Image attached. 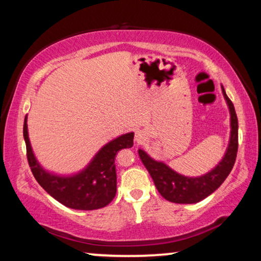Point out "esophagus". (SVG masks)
Returning a JSON list of instances; mask_svg holds the SVG:
<instances>
[{
	"label": "esophagus",
	"mask_w": 261,
	"mask_h": 261,
	"mask_svg": "<svg viewBox=\"0 0 261 261\" xmlns=\"http://www.w3.org/2000/svg\"><path fill=\"white\" fill-rule=\"evenodd\" d=\"M145 140H147V134H145L143 130L136 131V134H135V141H136L137 143H143Z\"/></svg>",
	"instance_id": "obj_1"
}]
</instances>
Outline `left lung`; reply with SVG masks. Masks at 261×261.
<instances>
[{
	"mask_svg": "<svg viewBox=\"0 0 261 261\" xmlns=\"http://www.w3.org/2000/svg\"><path fill=\"white\" fill-rule=\"evenodd\" d=\"M222 92L230 111V141H229L224 158L213 171L197 178H189V176L178 174L166 163L152 160L142 149L138 150V155L154 180L160 194L172 203L193 204L203 200L223 184L234 167L239 147V123L234 105L225 94L223 87H222Z\"/></svg>",
	"mask_w": 261,
	"mask_h": 261,
	"instance_id": "left-lung-1",
	"label": "left lung"
}]
</instances>
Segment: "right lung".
Wrapping results in <instances>:
<instances>
[{
	"label": "right lung",
	"mask_w": 261,
	"mask_h": 261,
	"mask_svg": "<svg viewBox=\"0 0 261 261\" xmlns=\"http://www.w3.org/2000/svg\"><path fill=\"white\" fill-rule=\"evenodd\" d=\"M23 138L29 165L38 184L56 200L75 210H95L109 205L117 192L114 159L120 149L134 145V133L121 135L103 145L82 172L60 176L46 172L38 163L29 140L27 116L23 123Z\"/></svg>",
	"instance_id": "obj_1"
}]
</instances>
